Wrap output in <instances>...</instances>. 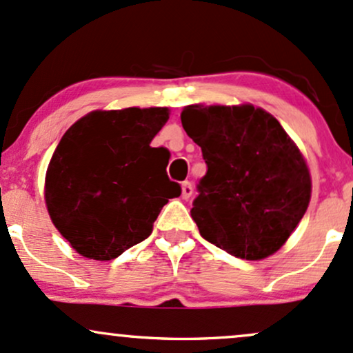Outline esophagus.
Instances as JSON below:
<instances>
[{
    "label": "esophagus",
    "mask_w": 353,
    "mask_h": 353,
    "mask_svg": "<svg viewBox=\"0 0 353 353\" xmlns=\"http://www.w3.org/2000/svg\"><path fill=\"white\" fill-rule=\"evenodd\" d=\"M192 194H193V185L190 183V181H183V183H181V198H183V200H188Z\"/></svg>",
    "instance_id": "esophagus-1"
}]
</instances>
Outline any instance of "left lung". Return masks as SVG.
<instances>
[{
  "instance_id": "left-lung-1",
  "label": "left lung",
  "mask_w": 353,
  "mask_h": 353,
  "mask_svg": "<svg viewBox=\"0 0 353 353\" xmlns=\"http://www.w3.org/2000/svg\"><path fill=\"white\" fill-rule=\"evenodd\" d=\"M181 125L208 167L192 208L200 234L236 258L274 254L299 225L312 190L291 137L250 103L188 105Z\"/></svg>"
}]
</instances>
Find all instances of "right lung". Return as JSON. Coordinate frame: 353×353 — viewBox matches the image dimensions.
I'll return each instance as SVG.
<instances>
[{"label": "right lung", "instance_id": "add662e5", "mask_svg": "<svg viewBox=\"0 0 353 353\" xmlns=\"http://www.w3.org/2000/svg\"><path fill=\"white\" fill-rule=\"evenodd\" d=\"M168 115L167 107L94 110L62 135L46 172V206L84 258L115 259L147 239L181 194L167 175L168 150L150 147Z\"/></svg>", "mask_w": 353, "mask_h": 353}]
</instances>
